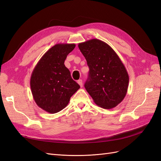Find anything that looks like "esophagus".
Masks as SVG:
<instances>
[{
  "label": "esophagus",
  "instance_id": "obj_1",
  "mask_svg": "<svg viewBox=\"0 0 161 161\" xmlns=\"http://www.w3.org/2000/svg\"><path fill=\"white\" fill-rule=\"evenodd\" d=\"M78 83H79V85H80V87H82V86H83V84H82V80L80 79L78 80Z\"/></svg>",
  "mask_w": 161,
  "mask_h": 161
}]
</instances>
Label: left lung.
<instances>
[{"label":"left lung","mask_w":161,"mask_h":161,"mask_svg":"<svg viewBox=\"0 0 161 161\" xmlns=\"http://www.w3.org/2000/svg\"><path fill=\"white\" fill-rule=\"evenodd\" d=\"M79 47L89 67L86 91L101 108H115L128 88L129 76L122 62L110 46L97 39L80 43Z\"/></svg>","instance_id":"left-lung-1"}]
</instances>
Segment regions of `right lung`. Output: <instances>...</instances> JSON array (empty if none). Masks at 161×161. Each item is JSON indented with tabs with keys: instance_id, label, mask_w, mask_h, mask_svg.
<instances>
[{
	"instance_id": "right-lung-1",
	"label": "right lung",
	"mask_w": 161,
	"mask_h": 161,
	"mask_svg": "<svg viewBox=\"0 0 161 161\" xmlns=\"http://www.w3.org/2000/svg\"><path fill=\"white\" fill-rule=\"evenodd\" d=\"M75 43H58L48 50L34 68L30 79L33 99L38 107L50 114L65 108L70 97L80 88L64 65Z\"/></svg>"
}]
</instances>
